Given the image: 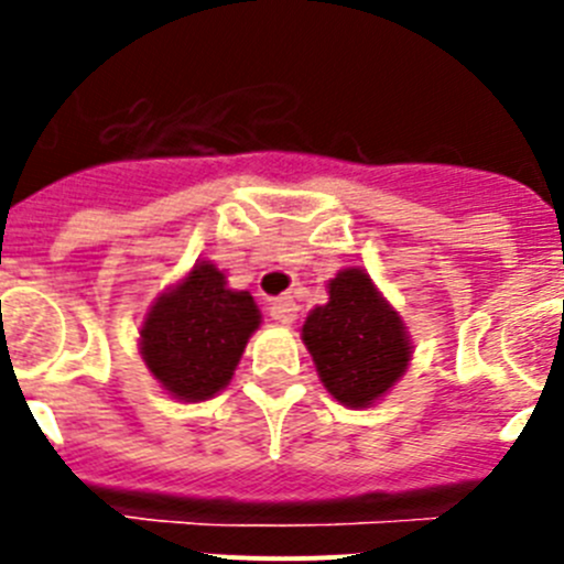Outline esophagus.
I'll list each match as a JSON object with an SVG mask.
<instances>
[{
  "mask_svg": "<svg viewBox=\"0 0 564 564\" xmlns=\"http://www.w3.org/2000/svg\"><path fill=\"white\" fill-rule=\"evenodd\" d=\"M271 316L276 318V322H282V325H293L299 316V305L291 296H279L271 302Z\"/></svg>",
  "mask_w": 564,
  "mask_h": 564,
  "instance_id": "esophagus-1",
  "label": "esophagus"
}]
</instances>
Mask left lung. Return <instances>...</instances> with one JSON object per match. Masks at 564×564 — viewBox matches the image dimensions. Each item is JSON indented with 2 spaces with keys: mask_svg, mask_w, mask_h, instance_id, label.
I'll use <instances>...</instances> for the list:
<instances>
[{
  "mask_svg": "<svg viewBox=\"0 0 564 564\" xmlns=\"http://www.w3.org/2000/svg\"><path fill=\"white\" fill-rule=\"evenodd\" d=\"M327 288L330 302L313 307L302 338L327 392L344 406L364 410L406 372L410 336L361 268H344Z\"/></svg>",
  "mask_w": 564,
  "mask_h": 564,
  "instance_id": "obj_1",
  "label": "left lung"
}]
</instances>
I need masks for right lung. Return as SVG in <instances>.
Listing matches in <instances>:
<instances>
[{
    "label": "right lung",
    "mask_w": 564,
    "mask_h": 564,
    "mask_svg": "<svg viewBox=\"0 0 564 564\" xmlns=\"http://www.w3.org/2000/svg\"><path fill=\"white\" fill-rule=\"evenodd\" d=\"M259 318L251 293L231 291L220 268L197 262L149 307L141 356L169 395L208 401L231 381Z\"/></svg>",
    "instance_id": "obj_1"
}]
</instances>
